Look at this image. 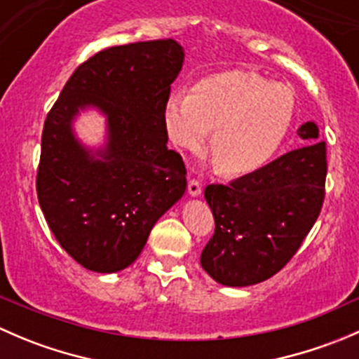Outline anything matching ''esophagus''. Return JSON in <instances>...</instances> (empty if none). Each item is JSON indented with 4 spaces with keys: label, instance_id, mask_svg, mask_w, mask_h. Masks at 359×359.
<instances>
[{
    "label": "esophagus",
    "instance_id": "obj_1",
    "mask_svg": "<svg viewBox=\"0 0 359 359\" xmlns=\"http://www.w3.org/2000/svg\"><path fill=\"white\" fill-rule=\"evenodd\" d=\"M201 182L200 180H196V179H193V180H189V184H187V193L191 194V196H200L201 194Z\"/></svg>",
    "mask_w": 359,
    "mask_h": 359
}]
</instances>
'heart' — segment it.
<instances>
[{
	"mask_svg": "<svg viewBox=\"0 0 359 359\" xmlns=\"http://www.w3.org/2000/svg\"><path fill=\"white\" fill-rule=\"evenodd\" d=\"M295 116V93L283 83L247 71L201 78L193 92H175L165 104L168 137L198 151L215 126L210 151L220 172L247 175L276 154Z\"/></svg>",
	"mask_w": 359,
	"mask_h": 359,
	"instance_id": "obj_1",
	"label": "heart"
}]
</instances>
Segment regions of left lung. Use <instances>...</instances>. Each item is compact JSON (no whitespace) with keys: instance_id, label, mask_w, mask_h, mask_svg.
I'll list each match as a JSON object with an SVG mask.
<instances>
[{"instance_id":"1","label":"left lung","mask_w":359,"mask_h":359,"mask_svg":"<svg viewBox=\"0 0 359 359\" xmlns=\"http://www.w3.org/2000/svg\"><path fill=\"white\" fill-rule=\"evenodd\" d=\"M300 149L233 180L210 184L205 200L215 233L201 252V267L220 285L248 287L287 266L316 222L325 200L327 146L316 123L297 130Z\"/></svg>"}]
</instances>
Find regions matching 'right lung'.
Instances as JSON below:
<instances>
[{
    "label": "right lung",
    "mask_w": 359,
    "mask_h": 359,
    "mask_svg": "<svg viewBox=\"0 0 359 359\" xmlns=\"http://www.w3.org/2000/svg\"><path fill=\"white\" fill-rule=\"evenodd\" d=\"M182 64L175 39L111 46L72 72L46 116L38 201L55 240L85 269L118 273L135 262L159 217L186 191V166L166 146L165 126ZM86 107L107 116L99 150L72 132Z\"/></svg>",
    "instance_id": "obj_1"
}]
</instances>
